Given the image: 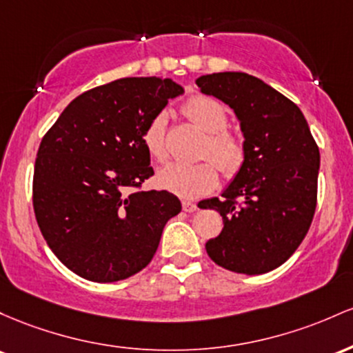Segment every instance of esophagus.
<instances>
[{"instance_id": "obj_1", "label": "esophagus", "mask_w": 353, "mask_h": 353, "mask_svg": "<svg viewBox=\"0 0 353 353\" xmlns=\"http://www.w3.org/2000/svg\"><path fill=\"white\" fill-rule=\"evenodd\" d=\"M196 210H198L196 203H192V201H183V212L193 213V212H196Z\"/></svg>"}]
</instances>
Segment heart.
<instances>
[{
	"instance_id": "obj_1",
	"label": "heart",
	"mask_w": 353,
	"mask_h": 353,
	"mask_svg": "<svg viewBox=\"0 0 353 353\" xmlns=\"http://www.w3.org/2000/svg\"><path fill=\"white\" fill-rule=\"evenodd\" d=\"M185 117L196 128L207 133L201 158L209 160L195 165L170 163L161 168L157 175L158 187L166 192L175 193L185 200L203 196L212 192L219 183V170L225 176H233L240 172L247 157L245 140L241 134L227 128L228 113L225 106L215 98L207 94L190 97L183 105ZM143 145L148 155L157 161H166L168 158V145H166V114L157 113L148 121L143 130Z\"/></svg>"
}]
</instances>
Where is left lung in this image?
Segmentation results:
<instances>
[{"label":"left lung","instance_id":"1","mask_svg":"<svg viewBox=\"0 0 353 353\" xmlns=\"http://www.w3.org/2000/svg\"><path fill=\"white\" fill-rule=\"evenodd\" d=\"M240 120L247 157L235 180L203 207L223 219L207 241L210 259L230 272L260 275L287 262L310 228L320 152L303 113L267 83L240 71L196 80Z\"/></svg>","mask_w":353,"mask_h":353}]
</instances>
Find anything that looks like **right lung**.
<instances>
[{
  "instance_id": "1",
  "label": "right lung",
  "mask_w": 353,
  "mask_h": 353,
  "mask_svg": "<svg viewBox=\"0 0 353 353\" xmlns=\"http://www.w3.org/2000/svg\"><path fill=\"white\" fill-rule=\"evenodd\" d=\"M183 88L168 78H121L74 98L43 137L33 208L59 262L91 282H118L152 262L165 223L181 212L153 175L146 123Z\"/></svg>"
}]
</instances>
